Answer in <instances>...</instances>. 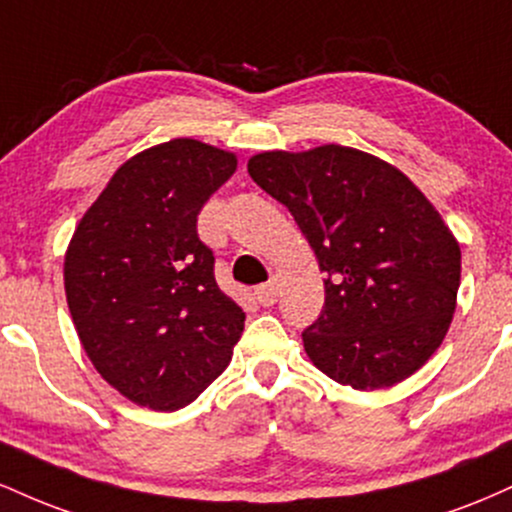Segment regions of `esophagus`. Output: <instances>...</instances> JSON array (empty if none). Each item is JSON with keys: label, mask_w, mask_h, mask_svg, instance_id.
<instances>
[{"label": "esophagus", "mask_w": 512, "mask_h": 512, "mask_svg": "<svg viewBox=\"0 0 512 512\" xmlns=\"http://www.w3.org/2000/svg\"><path fill=\"white\" fill-rule=\"evenodd\" d=\"M276 298H279V286H276L274 281H267V284L257 286V289H255V301L264 305V308L274 305Z\"/></svg>", "instance_id": "esophagus-1"}]
</instances>
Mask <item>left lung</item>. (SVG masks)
Wrapping results in <instances>:
<instances>
[{
	"label": "left lung",
	"instance_id": "left-lung-1",
	"mask_svg": "<svg viewBox=\"0 0 512 512\" xmlns=\"http://www.w3.org/2000/svg\"><path fill=\"white\" fill-rule=\"evenodd\" d=\"M248 173L289 207L325 272L322 313L303 330L310 361L354 390L392 387L424 366L448 334L462 264L424 192L339 144L264 151Z\"/></svg>",
	"mask_w": 512,
	"mask_h": 512
}]
</instances>
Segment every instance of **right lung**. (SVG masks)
Segmentation results:
<instances>
[{"instance_id":"right-lung-1","label":"right lung","mask_w":512,"mask_h":512,"mask_svg":"<svg viewBox=\"0 0 512 512\" xmlns=\"http://www.w3.org/2000/svg\"><path fill=\"white\" fill-rule=\"evenodd\" d=\"M236 166L197 139L151 146L115 170L69 243L64 291L81 344L139 407L195 402L243 334V308L219 289L197 236L199 211Z\"/></svg>"}]
</instances>
